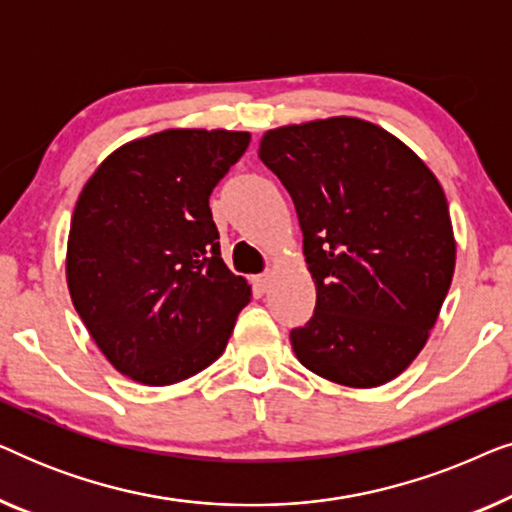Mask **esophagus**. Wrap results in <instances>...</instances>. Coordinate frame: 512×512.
Returning <instances> with one entry per match:
<instances>
[{"instance_id":"34e87169","label":"esophagus","mask_w":512,"mask_h":512,"mask_svg":"<svg viewBox=\"0 0 512 512\" xmlns=\"http://www.w3.org/2000/svg\"><path fill=\"white\" fill-rule=\"evenodd\" d=\"M254 286H256V289L261 291V293L268 291V289H270V275H268V272H263V275L254 277Z\"/></svg>"}]
</instances>
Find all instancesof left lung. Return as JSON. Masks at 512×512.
<instances>
[{
    "mask_svg": "<svg viewBox=\"0 0 512 512\" xmlns=\"http://www.w3.org/2000/svg\"><path fill=\"white\" fill-rule=\"evenodd\" d=\"M258 156L296 205L317 305L291 345L307 370L380 387L429 340L454 275L443 186L401 139L361 118L268 130Z\"/></svg>",
    "mask_w": 512,
    "mask_h": 512,
    "instance_id": "1",
    "label": "left lung"
}]
</instances>
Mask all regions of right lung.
Segmentation results:
<instances>
[{"label":"right lung","mask_w":512,"mask_h":512,"mask_svg":"<svg viewBox=\"0 0 512 512\" xmlns=\"http://www.w3.org/2000/svg\"><path fill=\"white\" fill-rule=\"evenodd\" d=\"M249 132L165 130L121 146L76 200L67 286L118 373L165 387L219 359L249 303L221 258L209 195Z\"/></svg>","instance_id":"right-lung-1"}]
</instances>
